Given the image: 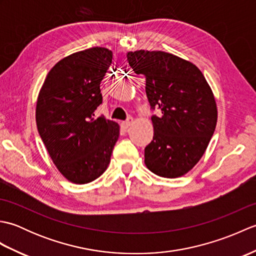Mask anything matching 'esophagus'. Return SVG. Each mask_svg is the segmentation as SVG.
I'll use <instances>...</instances> for the list:
<instances>
[{"label":"esophagus","instance_id":"obj_1","mask_svg":"<svg viewBox=\"0 0 256 256\" xmlns=\"http://www.w3.org/2000/svg\"><path fill=\"white\" fill-rule=\"evenodd\" d=\"M133 124V118H128L126 121H124L123 123H122V125H123V128H128V126H131V125Z\"/></svg>","mask_w":256,"mask_h":256}]
</instances>
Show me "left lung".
<instances>
[{
	"label": "left lung",
	"mask_w": 256,
	"mask_h": 256,
	"mask_svg": "<svg viewBox=\"0 0 256 256\" xmlns=\"http://www.w3.org/2000/svg\"><path fill=\"white\" fill-rule=\"evenodd\" d=\"M135 74L146 79L152 110L153 140L145 148L150 172L176 178L197 164L214 135L216 104L202 72L194 64L165 52H128Z\"/></svg>",
	"instance_id": "8db88e82"
}]
</instances>
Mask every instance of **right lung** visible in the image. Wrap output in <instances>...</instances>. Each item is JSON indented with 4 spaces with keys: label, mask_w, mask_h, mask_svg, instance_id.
I'll use <instances>...</instances> for the list:
<instances>
[{
    "label": "right lung",
    "mask_w": 256,
    "mask_h": 256,
    "mask_svg": "<svg viewBox=\"0 0 256 256\" xmlns=\"http://www.w3.org/2000/svg\"><path fill=\"white\" fill-rule=\"evenodd\" d=\"M111 64L106 48L74 52L52 68L38 94V133L58 170L74 184H88L106 172L118 138V123L94 118Z\"/></svg>",
    "instance_id": "right-lung-1"
}]
</instances>
